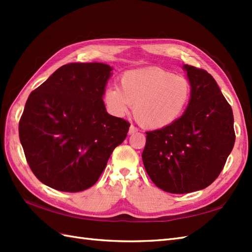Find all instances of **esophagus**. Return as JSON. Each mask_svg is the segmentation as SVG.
I'll list each match as a JSON object with an SVG mask.
<instances>
[{"label": "esophagus", "instance_id": "esophagus-1", "mask_svg": "<svg viewBox=\"0 0 252 252\" xmlns=\"http://www.w3.org/2000/svg\"><path fill=\"white\" fill-rule=\"evenodd\" d=\"M135 132H137V127H135L134 126H131L129 129V134H134Z\"/></svg>", "mask_w": 252, "mask_h": 252}]
</instances>
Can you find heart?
I'll return each instance as SVG.
<instances>
[{"instance_id": "obj_1", "label": "heart", "mask_w": 252, "mask_h": 252, "mask_svg": "<svg viewBox=\"0 0 252 252\" xmlns=\"http://www.w3.org/2000/svg\"><path fill=\"white\" fill-rule=\"evenodd\" d=\"M120 89L105 91L104 101L111 115L123 117L133 105V115L147 129H161L183 116L191 98V84L184 76L152 67L126 71Z\"/></svg>"}]
</instances>
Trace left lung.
Instances as JSON below:
<instances>
[{
    "mask_svg": "<svg viewBox=\"0 0 252 252\" xmlns=\"http://www.w3.org/2000/svg\"><path fill=\"white\" fill-rule=\"evenodd\" d=\"M191 98L179 120L146 132L142 154L154 184L172 194L203 189L221 173L235 143L232 107L203 69L184 65Z\"/></svg>",
    "mask_w": 252,
    "mask_h": 252,
    "instance_id": "8db88e82",
    "label": "left lung"
}]
</instances>
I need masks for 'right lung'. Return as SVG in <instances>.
Returning a JSON list of instances; mask_svg holds the SVG:
<instances>
[{"instance_id":"obj_1","label":"right lung","mask_w":252,"mask_h":252,"mask_svg":"<svg viewBox=\"0 0 252 252\" xmlns=\"http://www.w3.org/2000/svg\"><path fill=\"white\" fill-rule=\"evenodd\" d=\"M112 68L101 63L63 65L31 92L19 138L32 172L52 189L93 186L130 123L106 111L103 96Z\"/></svg>"}]
</instances>
